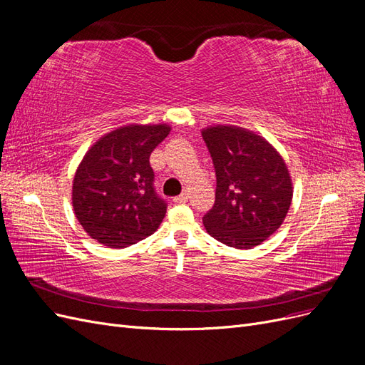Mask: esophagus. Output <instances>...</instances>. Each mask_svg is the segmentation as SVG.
Listing matches in <instances>:
<instances>
[{
  "label": "esophagus",
  "instance_id": "obj_1",
  "mask_svg": "<svg viewBox=\"0 0 365 365\" xmlns=\"http://www.w3.org/2000/svg\"><path fill=\"white\" fill-rule=\"evenodd\" d=\"M173 201H175V202H178V204H181V202H187V201H189V193L184 192V193H181L180 196H176Z\"/></svg>",
  "mask_w": 365,
  "mask_h": 365
}]
</instances>
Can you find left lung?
Returning a JSON list of instances; mask_svg holds the SVG:
<instances>
[{
  "mask_svg": "<svg viewBox=\"0 0 365 365\" xmlns=\"http://www.w3.org/2000/svg\"><path fill=\"white\" fill-rule=\"evenodd\" d=\"M216 172V201L204 215L207 233L233 248H252L283 224L292 180L269 141L235 125L202 129Z\"/></svg>",
  "mask_w": 365,
  "mask_h": 365,
  "instance_id": "8db88e82",
  "label": "left lung"
}]
</instances>
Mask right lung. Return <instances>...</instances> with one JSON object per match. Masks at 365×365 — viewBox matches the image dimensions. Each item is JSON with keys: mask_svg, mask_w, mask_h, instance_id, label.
<instances>
[{"mask_svg": "<svg viewBox=\"0 0 365 365\" xmlns=\"http://www.w3.org/2000/svg\"><path fill=\"white\" fill-rule=\"evenodd\" d=\"M170 126L125 125L86 150L73 180V210L88 236L108 248H126L153 235L165 202L153 190L152 150Z\"/></svg>", "mask_w": 365, "mask_h": 365, "instance_id": "1", "label": "right lung"}]
</instances>
